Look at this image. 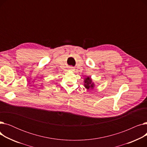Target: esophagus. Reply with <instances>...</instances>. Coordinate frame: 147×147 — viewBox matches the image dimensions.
<instances>
[{
  "label": "esophagus",
  "instance_id": "obj_1",
  "mask_svg": "<svg viewBox=\"0 0 147 147\" xmlns=\"http://www.w3.org/2000/svg\"><path fill=\"white\" fill-rule=\"evenodd\" d=\"M69 69H73V67H69Z\"/></svg>",
  "mask_w": 147,
  "mask_h": 147
}]
</instances>
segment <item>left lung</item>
Wrapping results in <instances>:
<instances>
[{"instance_id": "obj_1", "label": "left lung", "mask_w": 147, "mask_h": 147, "mask_svg": "<svg viewBox=\"0 0 147 147\" xmlns=\"http://www.w3.org/2000/svg\"><path fill=\"white\" fill-rule=\"evenodd\" d=\"M84 87H85L87 89H93L94 87V83L92 82V80L89 77H88V78H85L84 80Z\"/></svg>"}]
</instances>
